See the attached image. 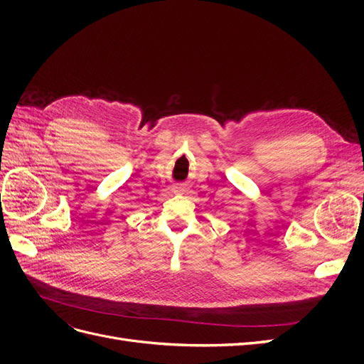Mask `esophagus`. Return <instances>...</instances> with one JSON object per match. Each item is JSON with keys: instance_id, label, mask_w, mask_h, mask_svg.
<instances>
[{"instance_id": "esophagus-1", "label": "esophagus", "mask_w": 364, "mask_h": 364, "mask_svg": "<svg viewBox=\"0 0 364 364\" xmlns=\"http://www.w3.org/2000/svg\"><path fill=\"white\" fill-rule=\"evenodd\" d=\"M185 190H183V186H174V193H183Z\"/></svg>"}]
</instances>
